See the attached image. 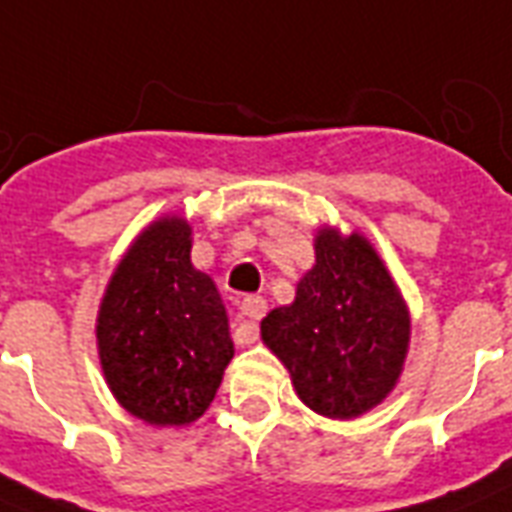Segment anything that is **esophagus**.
I'll use <instances>...</instances> for the list:
<instances>
[{"mask_svg":"<svg viewBox=\"0 0 512 512\" xmlns=\"http://www.w3.org/2000/svg\"><path fill=\"white\" fill-rule=\"evenodd\" d=\"M265 311H268V305H265L263 297H244L241 300V316H244V324H239V327L233 329V340H236V345H252V342L257 340V319H263Z\"/></svg>","mask_w":512,"mask_h":512,"instance_id":"obj_1","label":"esophagus"}]
</instances>
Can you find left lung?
Returning <instances> with one entry per match:
<instances>
[{
  "mask_svg": "<svg viewBox=\"0 0 512 512\" xmlns=\"http://www.w3.org/2000/svg\"><path fill=\"white\" fill-rule=\"evenodd\" d=\"M313 252L295 300L260 321V337L308 409L356 420L380 406L404 372L409 305L364 233L321 225Z\"/></svg>",
  "mask_w": 512,
  "mask_h": 512,
  "instance_id": "obj_1",
  "label": "left lung"
}]
</instances>
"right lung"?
Listing matches in <instances>:
<instances>
[{
    "label": "right lung",
    "mask_w": 512,
    "mask_h": 512,
    "mask_svg": "<svg viewBox=\"0 0 512 512\" xmlns=\"http://www.w3.org/2000/svg\"><path fill=\"white\" fill-rule=\"evenodd\" d=\"M191 247L183 215L148 223L116 263L95 321L108 390L154 428L199 420L233 358L225 305Z\"/></svg>",
    "instance_id": "obj_1"
}]
</instances>
